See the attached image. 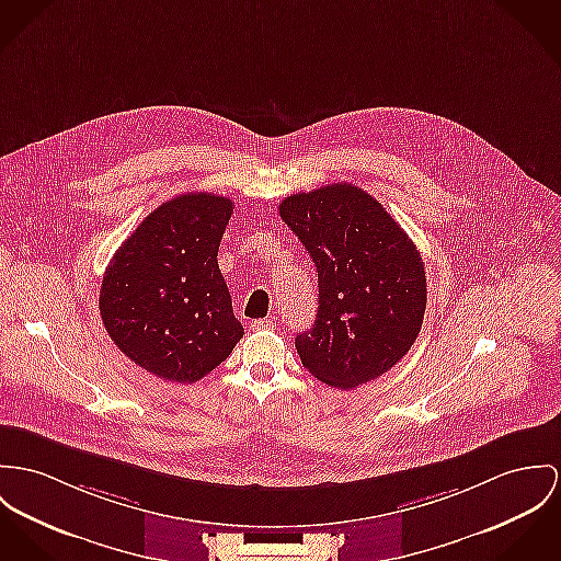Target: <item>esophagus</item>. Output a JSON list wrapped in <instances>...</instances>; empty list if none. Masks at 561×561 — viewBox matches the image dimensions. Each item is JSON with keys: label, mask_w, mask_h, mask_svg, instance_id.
I'll return each mask as SVG.
<instances>
[{"label": "esophagus", "mask_w": 561, "mask_h": 561, "mask_svg": "<svg viewBox=\"0 0 561 561\" xmlns=\"http://www.w3.org/2000/svg\"><path fill=\"white\" fill-rule=\"evenodd\" d=\"M273 320H252V324H250V329L252 331H273Z\"/></svg>", "instance_id": "1"}]
</instances>
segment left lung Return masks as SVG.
I'll use <instances>...</instances> for the list:
<instances>
[{"label": "left lung", "instance_id": "1", "mask_svg": "<svg viewBox=\"0 0 561 561\" xmlns=\"http://www.w3.org/2000/svg\"><path fill=\"white\" fill-rule=\"evenodd\" d=\"M279 216L318 271V313L295 345L320 382L354 388L397 365L427 307L421 252L387 209L352 183L293 194Z\"/></svg>", "mask_w": 561, "mask_h": 561}]
</instances>
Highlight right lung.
Wrapping results in <instances>:
<instances>
[{
    "label": "right lung",
    "mask_w": 561,
    "mask_h": 561,
    "mask_svg": "<svg viewBox=\"0 0 561 561\" xmlns=\"http://www.w3.org/2000/svg\"><path fill=\"white\" fill-rule=\"evenodd\" d=\"M232 201L187 192L140 221L111 260L100 316L115 345L149 374L192 385L243 337L217 250Z\"/></svg>",
    "instance_id": "1"
}]
</instances>
